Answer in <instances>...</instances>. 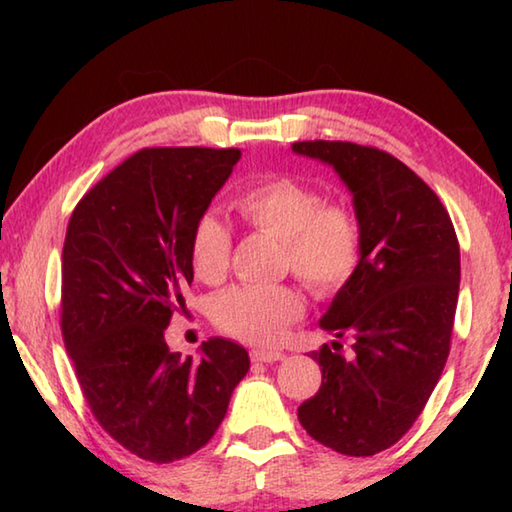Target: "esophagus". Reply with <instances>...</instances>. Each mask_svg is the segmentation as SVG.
Listing matches in <instances>:
<instances>
[{"instance_id": "34e87169", "label": "esophagus", "mask_w": 512, "mask_h": 512, "mask_svg": "<svg viewBox=\"0 0 512 512\" xmlns=\"http://www.w3.org/2000/svg\"><path fill=\"white\" fill-rule=\"evenodd\" d=\"M250 359L257 363H273V361H282L284 352H275V350H253L250 352Z\"/></svg>"}]
</instances>
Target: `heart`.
<instances>
[{"instance_id":"heart-1","label":"heart","mask_w":512,"mask_h":512,"mask_svg":"<svg viewBox=\"0 0 512 512\" xmlns=\"http://www.w3.org/2000/svg\"><path fill=\"white\" fill-rule=\"evenodd\" d=\"M235 210L250 228L282 241V262L307 287L325 296L350 280L361 257V230L350 207L325 203L318 189L289 176L259 180L235 196ZM192 266L203 282L228 273L232 235L219 216L207 212L192 232ZM302 314V298L289 287L244 284L219 296L214 320L241 341L275 343Z\"/></svg>"}]
</instances>
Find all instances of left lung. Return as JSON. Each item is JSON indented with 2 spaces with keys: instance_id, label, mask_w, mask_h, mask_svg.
<instances>
[{
  "instance_id": "8db88e82",
  "label": "left lung",
  "mask_w": 512,
  "mask_h": 512,
  "mask_svg": "<svg viewBox=\"0 0 512 512\" xmlns=\"http://www.w3.org/2000/svg\"><path fill=\"white\" fill-rule=\"evenodd\" d=\"M293 153L327 164L352 196L361 257L336 291L320 329L350 334L352 354L311 352L323 384L298 406L320 445L372 456L418 420L443 375L461 284V250L443 203L388 155L352 142H296Z\"/></svg>"
}]
</instances>
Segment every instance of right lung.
<instances>
[{
	"instance_id": "right-lung-1",
	"label": "right lung",
	"mask_w": 512,
	"mask_h": 512,
	"mask_svg": "<svg viewBox=\"0 0 512 512\" xmlns=\"http://www.w3.org/2000/svg\"><path fill=\"white\" fill-rule=\"evenodd\" d=\"M239 149H144L94 185L63 246V339L94 418L151 463L201 449L228 413L250 359L205 341L198 359L164 341L194 280L192 232Z\"/></svg>"
}]
</instances>
